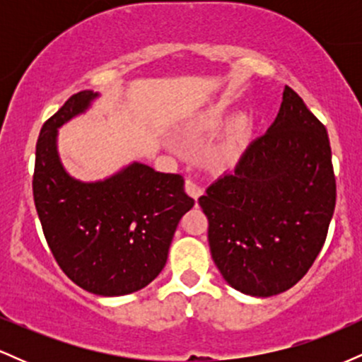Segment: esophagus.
<instances>
[{
    "label": "esophagus",
    "instance_id": "obj_1",
    "mask_svg": "<svg viewBox=\"0 0 362 362\" xmlns=\"http://www.w3.org/2000/svg\"><path fill=\"white\" fill-rule=\"evenodd\" d=\"M185 190H187V194L192 195L195 201H197V199L201 197L202 194H204V189H202V185L199 184L197 175L187 177V180H185Z\"/></svg>",
    "mask_w": 362,
    "mask_h": 362
}]
</instances>
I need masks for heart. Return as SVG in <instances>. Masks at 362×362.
Returning a JSON list of instances; mask_svg holds the SVG:
<instances>
[{"label": "heart", "instance_id": "b5f03b06", "mask_svg": "<svg viewBox=\"0 0 362 362\" xmlns=\"http://www.w3.org/2000/svg\"><path fill=\"white\" fill-rule=\"evenodd\" d=\"M228 120V107L224 103H216L209 107L206 112H202L197 119L190 124L187 131V138L197 139L204 134L221 129ZM250 136V122L247 117H236L228 124L221 141L207 153V161L211 167H228L235 163L236 158L242 153L243 144L247 143Z\"/></svg>", "mask_w": 362, "mask_h": 362}]
</instances>
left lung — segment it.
Here are the masks:
<instances>
[{"label":"left lung","instance_id":"left-lung-1","mask_svg":"<svg viewBox=\"0 0 362 362\" xmlns=\"http://www.w3.org/2000/svg\"><path fill=\"white\" fill-rule=\"evenodd\" d=\"M335 197L327 129L286 86L267 132L199 197L224 281L259 298L293 288L325 243Z\"/></svg>","mask_w":362,"mask_h":362}]
</instances>
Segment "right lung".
I'll use <instances>...</instances> for the list:
<instances>
[{
  "label": "right lung",
  "instance_id": "obj_1",
  "mask_svg": "<svg viewBox=\"0 0 362 362\" xmlns=\"http://www.w3.org/2000/svg\"><path fill=\"white\" fill-rule=\"evenodd\" d=\"M98 93L83 90L44 122L32 189L49 248L62 272L88 293L124 296L148 286L194 199L184 177L131 163L100 182L69 177L57 155V127L83 114Z\"/></svg>",
  "mask_w": 362,
  "mask_h": 362
}]
</instances>
